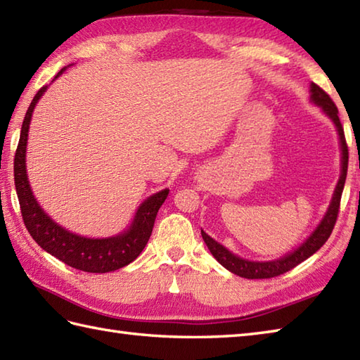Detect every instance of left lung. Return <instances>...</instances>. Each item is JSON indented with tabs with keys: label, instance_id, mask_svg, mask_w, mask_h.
<instances>
[{
	"label": "left lung",
	"instance_id": "8db88e82",
	"mask_svg": "<svg viewBox=\"0 0 360 360\" xmlns=\"http://www.w3.org/2000/svg\"><path fill=\"white\" fill-rule=\"evenodd\" d=\"M311 101L315 103L316 105H320L323 112L333 120L337 128V132H339L340 148H342V174L339 178V182H337L335 186L334 196L333 200H330L328 212L325 214L319 226H316V229L311 236H309V238L304 243L298 246L295 251L288 252V255H285L284 257H281L278 260H270V262H252V260H246L232 255V252L224 248L223 245L215 242L212 237H209L206 232L201 231L202 240L206 242L209 251L212 252V256L224 266V269L237 274V276L246 278V279H269V278L279 276V274H284L285 271L295 269L298 264L304 262V260L307 257H311L314 252L319 251L321 246L326 243L330 232L334 229L337 215H339V209H340V198H342L345 179H347V172H348V146H347V140H345L343 126L339 118V109H337V105L334 104L333 100H330V96L326 94V91L314 82L311 84Z\"/></svg>",
	"mask_w": 360,
	"mask_h": 360
}]
</instances>
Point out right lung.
I'll list each match as a JSON object with an SVG mask.
<instances>
[{
    "label": "right lung",
    "instance_id": "add662e5",
    "mask_svg": "<svg viewBox=\"0 0 360 360\" xmlns=\"http://www.w3.org/2000/svg\"><path fill=\"white\" fill-rule=\"evenodd\" d=\"M63 70L65 68H62L56 77L62 75ZM46 87L48 86H44L35 94L30 108H27L23 126H21L15 159H13V176H15V188L25 226L40 248H44L49 255L58 257L63 264L73 266L76 270L87 273H108L123 269L139 257L150 240L154 220H156L160 206L167 200L168 188L151 195L150 198L140 204L129 229L115 237H82L73 234V232L59 226L58 223L51 220V217H48L44 209L39 206V202L35 201L26 174L27 131H30L35 104L45 94Z\"/></svg>",
    "mask_w": 360,
    "mask_h": 360
}]
</instances>
